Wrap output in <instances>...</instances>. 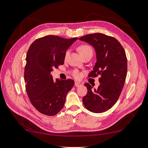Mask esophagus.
Instances as JSON below:
<instances>
[{
    "instance_id": "esophagus-1",
    "label": "esophagus",
    "mask_w": 148,
    "mask_h": 148,
    "mask_svg": "<svg viewBox=\"0 0 148 148\" xmlns=\"http://www.w3.org/2000/svg\"><path fill=\"white\" fill-rule=\"evenodd\" d=\"M81 85V84L80 83H78V82H76V83H75V84H74V86H76V87H79Z\"/></svg>"
}]
</instances>
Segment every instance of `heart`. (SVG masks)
I'll return each instance as SVG.
<instances>
[{
	"instance_id": "heart-1",
	"label": "heart",
	"mask_w": 148,
	"mask_h": 148,
	"mask_svg": "<svg viewBox=\"0 0 148 148\" xmlns=\"http://www.w3.org/2000/svg\"><path fill=\"white\" fill-rule=\"evenodd\" d=\"M78 50H79L80 54L83 58L88 55H93V49L89 45H81L79 47V48H78ZM69 55V50H67V51L65 52V59L68 57ZM72 75H73V76L74 77L77 78V79H79V78H80L81 76V72L79 71H78L77 70L73 71V72H72Z\"/></svg>"
}]
</instances>
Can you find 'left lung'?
Instances as JSON below:
<instances>
[{"label":"left lung","instance_id":"left-lung-1","mask_svg":"<svg viewBox=\"0 0 148 148\" xmlns=\"http://www.w3.org/2000/svg\"><path fill=\"white\" fill-rule=\"evenodd\" d=\"M79 39L89 43L96 52L97 62L88 76H100L97 89L84 84L88 92L83 98V104L92 112H105L117 102L124 86L127 74L126 53L117 39L101 33L88 34Z\"/></svg>","mask_w":148,"mask_h":148}]
</instances>
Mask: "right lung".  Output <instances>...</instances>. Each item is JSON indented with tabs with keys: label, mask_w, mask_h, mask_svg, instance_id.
Returning <instances> with one entry per match:
<instances>
[{
	"label": "right lung",
	"mask_w": 148,
	"mask_h": 148,
	"mask_svg": "<svg viewBox=\"0 0 148 148\" xmlns=\"http://www.w3.org/2000/svg\"><path fill=\"white\" fill-rule=\"evenodd\" d=\"M77 39L46 36L34 41L28 50L24 72L26 91L31 103L43 114L54 116L60 111L74 85L71 79L53 81L51 72L64 64L66 51Z\"/></svg>",
	"instance_id": "add662e5"
}]
</instances>
